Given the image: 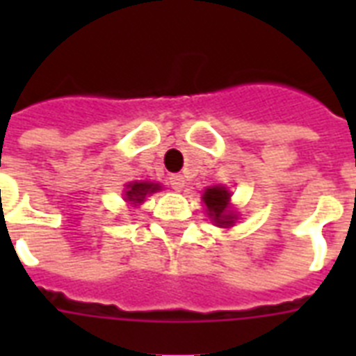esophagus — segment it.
I'll return each instance as SVG.
<instances>
[{"label":"esophagus","instance_id":"1","mask_svg":"<svg viewBox=\"0 0 356 356\" xmlns=\"http://www.w3.org/2000/svg\"><path fill=\"white\" fill-rule=\"evenodd\" d=\"M170 186H172L173 190H177V192H181V190L184 188V177L183 175H179V173H173V175H170Z\"/></svg>","mask_w":356,"mask_h":356}]
</instances>
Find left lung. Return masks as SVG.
<instances>
[{
	"instance_id": "8db88e82",
	"label": "left lung",
	"mask_w": 356,
	"mask_h": 356,
	"mask_svg": "<svg viewBox=\"0 0 356 356\" xmlns=\"http://www.w3.org/2000/svg\"><path fill=\"white\" fill-rule=\"evenodd\" d=\"M203 201H205L207 209H209V214L212 216V220L220 225V227H229L234 223V216L231 212H227L229 209V192L223 186H212V188H207L205 195H203Z\"/></svg>"
}]
</instances>
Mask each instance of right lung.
<instances>
[{"instance_id": "add662e5", "label": "right lung", "mask_w": 356, "mask_h": 356, "mask_svg": "<svg viewBox=\"0 0 356 356\" xmlns=\"http://www.w3.org/2000/svg\"><path fill=\"white\" fill-rule=\"evenodd\" d=\"M159 188H161V186L153 183H133L129 184V190L125 192V195H127V200L133 201V203H142L145 195L153 194V192Z\"/></svg>"}]
</instances>
